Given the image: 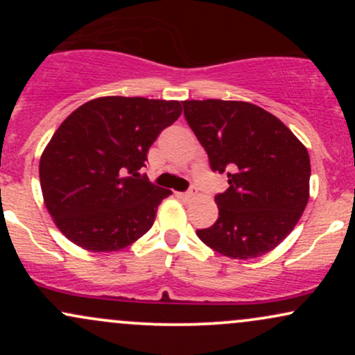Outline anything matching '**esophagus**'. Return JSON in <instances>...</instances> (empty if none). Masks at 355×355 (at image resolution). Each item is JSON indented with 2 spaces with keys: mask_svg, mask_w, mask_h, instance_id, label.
I'll use <instances>...</instances> for the list:
<instances>
[{
  "mask_svg": "<svg viewBox=\"0 0 355 355\" xmlns=\"http://www.w3.org/2000/svg\"><path fill=\"white\" fill-rule=\"evenodd\" d=\"M178 197L183 198V200H191V198L195 197V191H193V190L183 191V193H178Z\"/></svg>",
  "mask_w": 355,
  "mask_h": 355,
  "instance_id": "1",
  "label": "esophagus"
}]
</instances>
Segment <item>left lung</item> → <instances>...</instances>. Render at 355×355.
<instances>
[{"instance_id": "8db88e82", "label": "left lung", "mask_w": 355, "mask_h": 355, "mask_svg": "<svg viewBox=\"0 0 355 355\" xmlns=\"http://www.w3.org/2000/svg\"><path fill=\"white\" fill-rule=\"evenodd\" d=\"M183 115L214 172L229 189L215 195L218 218L198 239L230 259L274 250L294 230L309 202L311 158L279 118L247 101L187 100Z\"/></svg>"}]
</instances>
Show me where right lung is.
Listing matches in <instances>:
<instances>
[{"mask_svg":"<svg viewBox=\"0 0 355 355\" xmlns=\"http://www.w3.org/2000/svg\"><path fill=\"white\" fill-rule=\"evenodd\" d=\"M180 115V101L101 96L58 126L40 160V182L64 237L89 252H116L152 229L172 191L140 170L162 130Z\"/></svg>","mask_w":355,"mask_h":355,"instance_id":"add662e5","label":"right lung"}]
</instances>
